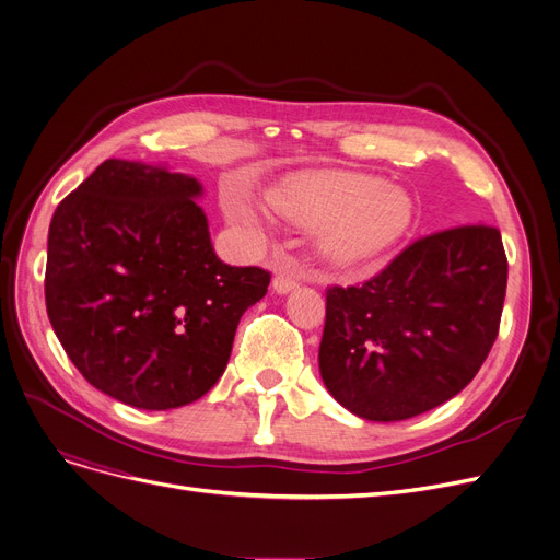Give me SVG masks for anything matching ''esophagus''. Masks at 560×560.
<instances>
[{
    "label": "esophagus",
    "instance_id": "esophagus-1",
    "mask_svg": "<svg viewBox=\"0 0 560 560\" xmlns=\"http://www.w3.org/2000/svg\"><path fill=\"white\" fill-rule=\"evenodd\" d=\"M298 283H300V279H298L293 272H288V270H279V272L275 275V279H272V288L277 290L279 295L290 293V290L298 288Z\"/></svg>",
    "mask_w": 560,
    "mask_h": 560
}]
</instances>
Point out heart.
Here are the masks:
<instances>
[{
	"label": "heart",
	"instance_id": "heart-1",
	"mask_svg": "<svg viewBox=\"0 0 560 560\" xmlns=\"http://www.w3.org/2000/svg\"><path fill=\"white\" fill-rule=\"evenodd\" d=\"M272 206L300 226H323L320 249L338 265L366 262L392 249L415 220V206L402 189L361 174L290 178L272 194ZM231 217L252 235H267L260 206L237 197L231 201Z\"/></svg>",
	"mask_w": 560,
	"mask_h": 560
}]
</instances>
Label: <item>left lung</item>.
I'll use <instances>...</instances> for the list:
<instances>
[{"label":"left lung","mask_w":560,"mask_h":560,"mask_svg":"<svg viewBox=\"0 0 560 560\" xmlns=\"http://www.w3.org/2000/svg\"><path fill=\"white\" fill-rule=\"evenodd\" d=\"M508 258L494 226L436 231L359 285H329L327 392L366 421H402L465 388L499 336Z\"/></svg>","instance_id":"left-lung-1"}]
</instances>
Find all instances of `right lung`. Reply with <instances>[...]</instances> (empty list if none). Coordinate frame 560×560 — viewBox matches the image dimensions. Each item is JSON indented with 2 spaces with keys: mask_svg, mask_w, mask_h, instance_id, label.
<instances>
[{
  "mask_svg": "<svg viewBox=\"0 0 560 560\" xmlns=\"http://www.w3.org/2000/svg\"><path fill=\"white\" fill-rule=\"evenodd\" d=\"M201 183L105 160L57 206L47 235V318L89 384L139 409L206 396L270 272L217 258Z\"/></svg>",
  "mask_w": 560,
  "mask_h": 560,
  "instance_id": "right-lung-1",
  "label": "right lung"
}]
</instances>
